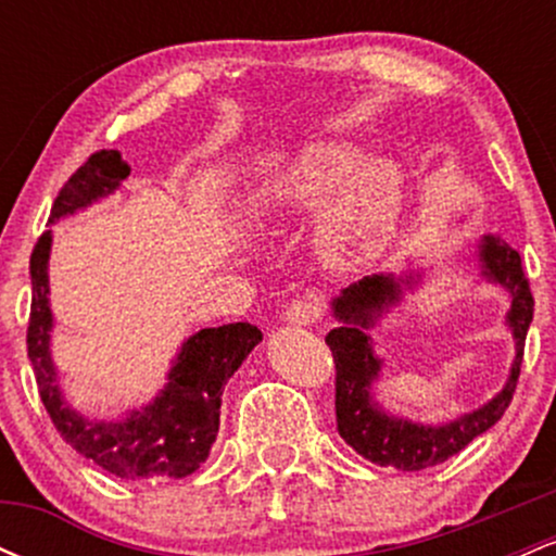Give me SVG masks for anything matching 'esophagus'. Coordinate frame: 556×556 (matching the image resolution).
<instances>
[{
	"label": "esophagus",
	"mask_w": 556,
	"mask_h": 556,
	"mask_svg": "<svg viewBox=\"0 0 556 556\" xmlns=\"http://www.w3.org/2000/svg\"><path fill=\"white\" fill-rule=\"evenodd\" d=\"M318 316H321V300L314 295L292 300L285 311V321L292 324V327H311V324L318 321Z\"/></svg>",
	"instance_id": "34e87169"
}]
</instances>
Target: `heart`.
<instances>
[{"label":"heart","instance_id":"heart-1","mask_svg":"<svg viewBox=\"0 0 556 556\" xmlns=\"http://www.w3.org/2000/svg\"><path fill=\"white\" fill-rule=\"evenodd\" d=\"M407 177L389 159H368L363 146L327 140L308 146L261 185L258 206L271 219H300L321 208V238L337 256L374 251L397 227Z\"/></svg>","mask_w":556,"mask_h":556}]
</instances>
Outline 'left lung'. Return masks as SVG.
<instances>
[{
    "mask_svg": "<svg viewBox=\"0 0 556 556\" xmlns=\"http://www.w3.org/2000/svg\"><path fill=\"white\" fill-rule=\"evenodd\" d=\"M478 269L489 282L509 292L507 327L515 340V361L500 392L473 413L450 420L442 426H426L387 413L374 400V381L381 376L384 361L376 355L368 329L376 327L381 316L402 300V287H413L420 274H371L361 282L344 287L331 300V316L340 327L327 334V344L334 355L337 368V431L358 455L381 468L424 470L431 465L450 460L465 450L476 437L489 431L504 416L518 387L522 348H526L528 327L533 321V295L522 274L520 253L509 248L496 235H483L478 242Z\"/></svg>",
    "mask_w": 556,
    "mask_h": 556,
    "instance_id": "obj_1",
    "label": "left lung"
}]
</instances>
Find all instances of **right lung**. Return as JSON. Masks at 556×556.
I'll use <instances>...</instances> for the list:
<instances>
[{"label":"right lung","instance_id":"right-lung-1","mask_svg":"<svg viewBox=\"0 0 556 556\" xmlns=\"http://www.w3.org/2000/svg\"><path fill=\"white\" fill-rule=\"evenodd\" d=\"M130 175L119 151H96L56 195L49 222L80 212L112 195ZM49 253L52 229L38 238L30 253V321L28 358L49 418L62 439L106 473L138 478H185L206 463L219 431L222 392L227 379L264 340L258 327L238 321L195 331L172 361L167 384L149 405L117 420H91L62 394L52 361L54 316L49 308Z\"/></svg>","mask_w":556,"mask_h":556}]
</instances>
